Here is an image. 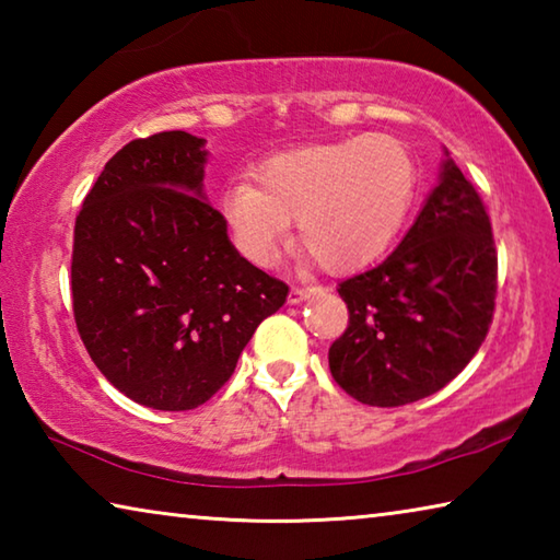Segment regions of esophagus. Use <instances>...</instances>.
<instances>
[{"mask_svg":"<svg viewBox=\"0 0 560 560\" xmlns=\"http://www.w3.org/2000/svg\"><path fill=\"white\" fill-rule=\"evenodd\" d=\"M316 289L314 287H306V289H299V287H293L291 291H289V303H291V306H296V303H303V301H306L308 296H311V293H314Z\"/></svg>","mask_w":560,"mask_h":560,"instance_id":"obj_1","label":"esophagus"}]
</instances>
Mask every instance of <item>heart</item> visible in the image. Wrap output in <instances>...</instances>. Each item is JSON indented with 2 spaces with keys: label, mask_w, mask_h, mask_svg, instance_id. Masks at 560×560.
I'll return each mask as SVG.
<instances>
[{
  "label": "heart",
  "mask_w": 560,
  "mask_h": 560,
  "mask_svg": "<svg viewBox=\"0 0 560 560\" xmlns=\"http://www.w3.org/2000/svg\"><path fill=\"white\" fill-rule=\"evenodd\" d=\"M254 183L234 179L220 197L224 230L246 261L269 267L296 220L299 242L320 267L353 273L381 259L402 230L417 167L402 140L371 132L271 155Z\"/></svg>",
  "instance_id": "b5f03b06"
}]
</instances>
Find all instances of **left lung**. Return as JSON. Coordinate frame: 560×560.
Masks as SVG:
<instances>
[{
	"mask_svg": "<svg viewBox=\"0 0 560 560\" xmlns=\"http://www.w3.org/2000/svg\"><path fill=\"white\" fill-rule=\"evenodd\" d=\"M348 328L330 375L358 402L400 407L442 390L494 316L497 249L477 189L444 148L420 214L381 267L340 281Z\"/></svg>",
	"mask_w": 560,
	"mask_h": 560,
	"instance_id": "left-lung-1",
	"label": "left lung"
}]
</instances>
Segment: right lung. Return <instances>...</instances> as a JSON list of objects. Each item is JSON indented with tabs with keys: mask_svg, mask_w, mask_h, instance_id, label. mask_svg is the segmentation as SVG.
Segmentation results:
<instances>
[{
	"mask_svg": "<svg viewBox=\"0 0 560 560\" xmlns=\"http://www.w3.org/2000/svg\"><path fill=\"white\" fill-rule=\"evenodd\" d=\"M207 140L165 130L113 155L73 232L71 293L106 381L153 410L210 400L289 287L246 261L207 202Z\"/></svg>",
	"mask_w": 560,
	"mask_h": 560,
	"instance_id": "add662e5",
	"label": "right lung"
}]
</instances>
